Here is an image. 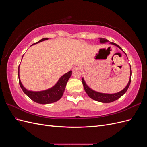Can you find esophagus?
<instances>
[{"label":"esophagus","instance_id":"obj_1","mask_svg":"<svg viewBox=\"0 0 147 147\" xmlns=\"http://www.w3.org/2000/svg\"><path fill=\"white\" fill-rule=\"evenodd\" d=\"M75 70H78V69H81V66H80L78 65H77L76 66H75L74 67Z\"/></svg>","mask_w":147,"mask_h":147}]
</instances>
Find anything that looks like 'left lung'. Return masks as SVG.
Returning <instances> with one entry per match:
<instances>
[{
  "instance_id": "left-lung-1",
  "label": "left lung",
  "mask_w": 147,
  "mask_h": 147,
  "mask_svg": "<svg viewBox=\"0 0 147 147\" xmlns=\"http://www.w3.org/2000/svg\"><path fill=\"white\" fill-rule=\"evenodd\" d=\"M99 40H100V43H104L109 42L108 40H107L105 38H99ZM110 44H112V45H113L117 46V47H118L120 49V50H123L120 47L119 45H118L116 43H113V42H110ZM130 70H131L130 78H129V82L127 84V86L124 88L122 91H119L118 92L115 93V94H105V93H101V92L95 91L94 90H92V89H91L87 85L85 81H84V78H82V83L83 84V87H84V90H85L86 94L88 95V96L90 97V98L94 100L98 101L100 102H103V103H110V102H113L115 100L118 99L119 97H121L124 94V93L127 91L129 86V85H130L131 81L132 71H131V65H130Z\"/></svg>"
}]
</instances>
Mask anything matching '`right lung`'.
I'll use <instances>...</instances> for the list:
<instances>
[{
    "instance_id": "1",
    "label": "right lung",
    "mask_w": 147,
    "mask_h": 147,
    "mask_svg": "<svg viewBox=\"0 0 147 147\" xmlns=\"http://www.w3.org/2000/svg\"><path fill=\"white\" fill-rule=\"evenodd\" d=\"M48 39V38H42L38 42L32 44V45H34V44L40 43L44 40H47ZM19 71L20 65L18 67V77L19 83L22 90L23 91V92L30 99H32L33 101L37 102V103L41 104L53 103V102H55L57 100H59L61 98L64 92L66 84L67 83L69 78L70 77L71 75H72V71L70 70L69 72L66 73L65 74L63 75V76L59 79L58 82L56 83L55 85L53 86L52 88L48 89V90L41 91H32L28 90L27 89H26L23 86V84H22L20 78Z\"/></svg>"
}]
</instances>
